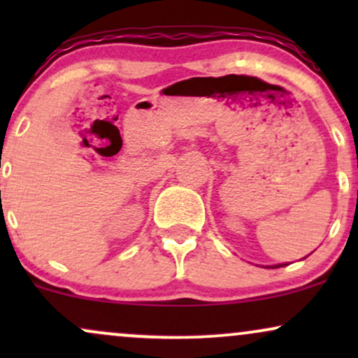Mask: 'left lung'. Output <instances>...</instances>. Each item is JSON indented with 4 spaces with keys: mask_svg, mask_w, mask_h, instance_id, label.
Segmentation results:
<instances>
[{
    "mask_svg": "<svg viewBox=\"0 0 358 358\" xmlns=\"http://www.w3.org/2000/svg\"><path fill=\"white\" fill-rule=\"evenodd\" d=\"M285 266H286V264H285Z\"/></svg>",
    "mask_w": 358,
    "mask_h": 358,
    "instance_id": "left-lung-1",
    "label": "left lung"
}]
</instances>
